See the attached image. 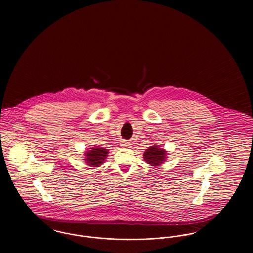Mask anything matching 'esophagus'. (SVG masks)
I'll list each match as a JSON object with an SVG mask.
<instances>
[{"mask_svg":"<svg viewBox=\"0 0 253 253\" xmlns=\"http://www.w3.org/2000/svg\"><path fill=\"white\" fill-rule=\"evenodd\" d=\"M130 145H131V143L128 142L127 140H122V141H121V146H122V147L127 148V147H130Z\"/></svg>","mask_w":253,"mask_h":253,"instance_id":"1","label":"esophagus"}]
</instances>
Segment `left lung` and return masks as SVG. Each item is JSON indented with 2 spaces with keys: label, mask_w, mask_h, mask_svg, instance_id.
<instances>
[{
  "label": "left lung",
  "mask_w": 253,
  "mask_h": 253,
  "mask_svg": "<svg viewBox=\"0 0 253 253\" xmlns=\"http://www.w3.org/2000/svg\"><path fill=\"white\" fill-rule=\"evenodd\" d=\"M145 161L148 164H151L152 166H158L163 161H165L166 151L163 149H159L157 146H151L148 150L145 151Z\"/></svg>",
  "instance_id": "8db88e82"
}]
</instances>
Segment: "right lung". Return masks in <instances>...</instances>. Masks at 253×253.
<instances>
[{
    "instance_id": "obj_1",
    "label": "right lung",
    "mask_w": 253,
    "mask_h": 253,
    "mask_svg": "<svg viewBox=\"0 0 253 253\" xmlns=\"http://www.w3.org/2000/svg\"><path fill=\"white\" fill-rule=\"evenodd\" d=\"M92 150L86 153V162L89 166L98 167L101 163H103L105 157L108 155V150L104 148H91Z\"/></svg>"
}]
</instances>
